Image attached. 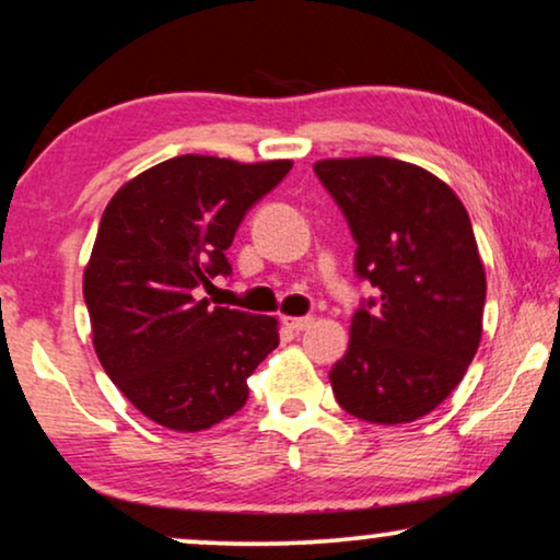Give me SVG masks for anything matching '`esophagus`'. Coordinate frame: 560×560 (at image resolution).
<instances>
[{
  "instance_id": "34e87169",
  "label": "esophagus",
  "mask_w": 560,
  "mask_h": 560,
  "mask_svg": "<svg viewBox=\"0 0 560 560\" xmlns=\"http://www.w3.org/2000/svg\"><path fill=\"white\" fill-rule=\"evenodd\" d=\"M282 324L293 331H306L314 324V316H282Z\"/></svg>"
}]
</instances>
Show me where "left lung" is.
Segmentation results:
<instances>
[{"instance_id": "8db88e82", "label": "left lung", "mask_w": 560, "mask_h": 560, "mask_svg": "<svg viewBox=\"0 0 560 560\" xmlns=\"http://www.w3.org/2000/svg\"><path fill=\"white\" fill-rule=\"evenodd\" d=\"M314 172L358 244L354 272L377 290L354 311L331 390L362 422H413L453 394L481 342L470 218L442 179L398 159H324Z\"/></svg>"}]
</instances>
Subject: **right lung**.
Instances as JSON below:
<instances>
[{"label": "right lung", "mask_w": 560, "mask_h": 560, "mask_svg": "<svg viewBox=\"0 0 560 560\" xmlns=\"http://www.w3.org/2000/svg\"><path fill=\"white\" fill-rule=\"evenodd\" d=\"M290 166L185 154L141 172L107 202L84 270L92 342L151 422L200 432L234 417L249 398L246 377L278 347V318L210 306L200 288L231 275L238 223Z\"/></svg>", "instance_id": "add662e5"}]
</instances>
